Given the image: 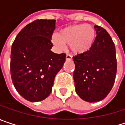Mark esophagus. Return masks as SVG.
<instances>
[{
	"mask_svg": "<svg viewBox=\"0 0 125 125\" xmlns=\"http://www.w3.org/2000/svg\"><path fill=\"white\" fill-rule=\"evenodd\" d=\"M72 59H73L72 55L70 54H67V55H66V60H71Z\"/></svg>",
	"mask_w": 125,
	"mask_h": 125,
	"instance_id": "esophagus-1",
	"label": "esophagus"
}]
</instances>
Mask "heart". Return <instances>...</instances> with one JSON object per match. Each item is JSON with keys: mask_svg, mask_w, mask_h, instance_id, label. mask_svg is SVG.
<instances>
[{"mask_svg": "<svg viewBox=\"0 0 125 125\" xmlns=\"http://www.w3.org/2000/svg\"><path fill=\"white\" fill-rule=\"evenodd\" d=\"M96 38V32L89 24H78L62 29L59 34L52 36V43L58 49L62 50L70 45L71 50L76 54H82L90 50Z\"/></svg>", "mask_w": 125, "mask_h": 125, "instance_id": "b5f03b06", "label": "heart"}]
</instances>
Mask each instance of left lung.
Returning <instances> with one entry per match:
<instances>
[{
  "instance_id": "1",
  "label": "left lung",
  "mask_w": 125,
  "mask_h": 125,
  "mask_svg": "<svg viewBox=\"0 0 125 125\" xmlns=\"http://www.w3.org/2000/svg\"><path fill=\"white\" fill-rule=\"evenodd\" d=\"M97 36L90 50L73 57L75 91L85 101L94 103L107 97L117 73L115 46L103 28L95 25Z\"/></svg>"
}]
</instances>
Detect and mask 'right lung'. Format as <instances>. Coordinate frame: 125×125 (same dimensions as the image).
I'll use <instances>...</instances> for the list:
<instances>
[{
  "instance_id": "1",
  "label": "right lung",
  "mask_w": 125,
  "mask_h": 125,
  "mask_svg": "<svg viewBox=\"0 0 125 125\" xmlns=\"http://www.w3.org/2000/svg\"><path fill=\"white\" fill-rule=\"evenodd\" d=\"M55 28V20H35L22 28L12 45V81L28 101L38 102L49 96L55 77L65 61V53L50 50Z\"/></svg>"
}]
</instances>
